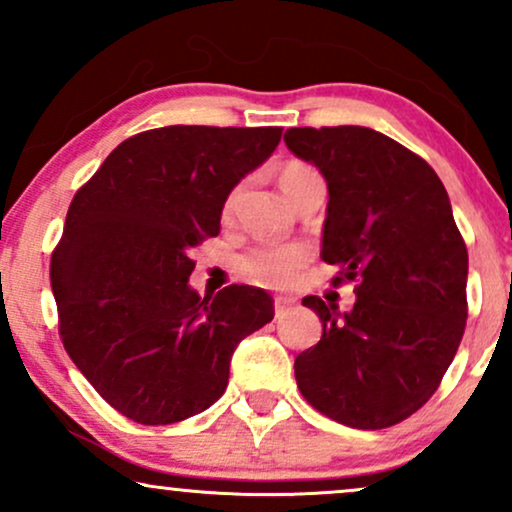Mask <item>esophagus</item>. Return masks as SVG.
I'll use <instances>...</instances> for the list:
<instances>
[{"instance_id": "esophagus-1", "label": "esophagus", "mask_w": 512, "mask_h": 512, "mask_svg": "<svg viewBox=\"0 0 512 512\" xmlns=\"http://www.w3.org/2000/svg\"><path fill=\"white\" fill-rule=\"evenodd\" d=\"M293 305H296V301H293V298L276 296V298H274V313H276V317H281V315L289 313V310L293 308Z\"/></svg>"}]
</instances>
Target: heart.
Here are the masks:
<instances>
[{"label": "heart", "mask_w": 512, "mask_h": 512, "mask_svg": "<svg viewBox=\"0 0 512 512\" xmlns=\"http://www.w3.org/2000/svg\"><path fill=\"white\" fill-rule=\"evenodd\" d=\"M313 178H320L315 168L305 166V163L291 161L281 168L279 182L281 187H284L286 195H291L301 182L313 180ZM238 192L240 187H236V190L228 195L226 207H223L226 209V214L233 209V204H236ZM305 260H308V252H305V248H301V245H264V248L250 250L248 255L243 257V262H240V267H243V272L248 274L252 281H257V284L286 286L291 284L293 276H296L298 269L303 267Z\"/></svg>", "instance_id": "obj_1"}]
</instances>
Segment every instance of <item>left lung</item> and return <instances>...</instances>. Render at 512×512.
Listing matches in <instances>:
<instances>
[{
    "label": "left lung",
    "mask_w": 512,
    "mask_h": 512,
    "mask_svg": "<svg viewBox=\"0 0 512 512\" xmlns=\"http://www.w3.org/2000/svg\"><path fill=\"white\" fill-rule=\"evenodd\" d=\"M284 142L327 180L320 257L356 281L354 308L305 296L320 342L296 383L339 424L378 431L438 390L467 322V245L443 182L421 156L368 127H291Z\"/></svg>",
    "instance_id": "obj_1"
}]
</instances>
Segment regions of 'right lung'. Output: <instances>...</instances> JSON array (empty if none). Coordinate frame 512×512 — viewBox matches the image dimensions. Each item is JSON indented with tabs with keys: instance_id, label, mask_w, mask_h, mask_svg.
<instances>
[{
	"instance_id": "right-lung-1",
	"label": "right lung",
	"mask_w": 512,
	"mask_h": 512,
	"mask_svg": "<svg viewBox=\"0 0 512 512\" xmlns=\"http://www.w3.org/2000/svg\"><path fill=\"white\" fill-rule=\"evenodd\" d=\"M281 127L173 125L134 134L76 192L52 252L64 349L110 407L144 426L209 409L236 346L272 322L255 286L199 296L190 250L219 236L233 187Z\"/></svg>"
}]
</instances>
